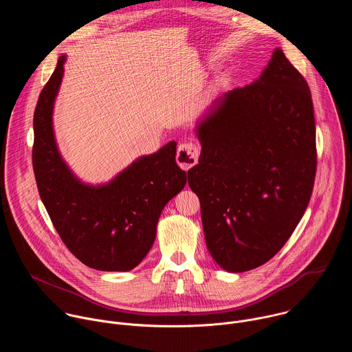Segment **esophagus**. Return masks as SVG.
Masks as SVG:
<instances>
[{"instance_id":"34e87169","label":"esophagus","mask_w":352,"mask_h":352,"mask_svg":"<svg viewBox=\"0 0 352 352\" xmlns=\"http://www.w3.org/2000/svg\"><path fill=\"white\" fill-rule=\"evenodd\" d=\"M199 159V148L195 143H184L179 144L177 152V163L185 171L193 167Z\"/></svg>"}]
</instances>
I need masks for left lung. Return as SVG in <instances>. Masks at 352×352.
<instances>
[{"label": "left lung", "mask_w": 352, "mask_h": 352, "mask_svg": "<svg viewBox=\"0 0 352 352\" xmlns=\"http://www.w3.org/2000/svg\"><path fill=\"white\" fill-rule=\"evenodd\" d=\"M188 184L216 263L241 273L269 262L302 219L316 174L309 86L276 48L262 75L214 100Z\"/></svg>", "instance_id": "1"}]
</instances>
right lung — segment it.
<instances>
[{
    "label": "right lung",
    "mask_w": 352,
    "mask_h": 352,
    "mask_svg": "<svg viewBox=\"0 0 352 352\" xmlns=\"http://www.w3.org/2000/svg\"><path fill=\"white\" fill-rule=\"evenodd\" d=\"M61 56L43 87L33 117V171L41 202L71 254L102 272H129L152 248L164 206L184 189L177 143L142 156L103 185L80 182L63 160L53 131V109L64 75Z\"/></svg>",
    "instance_id": "add662e5"
}]
</instances>
